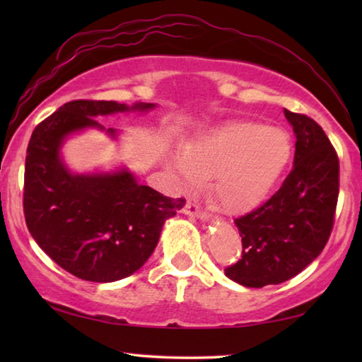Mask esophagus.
Listing matches in <instances>:
<instances>
[{"instance_id": "34e87169", "label": "esophagus", "mask_w": 362, "mask_h": 362, "mask_svg": "<svg viewBox=\"0 0 362 362\" xmlns=\"http://www.w3.org/2000/svg\"><path fill=\"white\" fill-rule=\"evenodd\" d=\"M183 212L187 214V216H192V217H198L201 220H209L211 216L207 212H204L203 209H199L198 204H194L193 201H188V203L185 204V207H183Z\"/></svg>"}]
</instances>
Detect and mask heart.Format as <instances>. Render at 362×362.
Returning <instances> with one entry per match:
<instances>
[{
  "label": "heart",
  "instance_id": "b5f03b06",
  "mask_svg": "<svg viewBox=\"0 0 362 362\" xmlns=\"http://www.w3.org/2000/svg\"><path fill=\"white\" fill-rule=\"evenodd\" d=\"M291 156V139L279 127L230 121L189 139L183 151L168 156V166L188 187L212 177L216 203L228 214H246L268 198Z\"/></svg>",
  "mask_w": 362,
  "mask_h": 362
}]
</instances>
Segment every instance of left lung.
<instances>
[{
	"mask_svg": "<svg viewBox=\"0 0 362 362\" xmlns=\"http://www.w3.org/2000/svg\"><path fill=\"white\" fill-rule=\"evenodd\" d=\"M296 134L293 169L259 209L235 220L243 257L225 274L246 287L279 284L322 252L339 199V158L326 132L306 115L284 110Z\"/></svg>",
	"mask_w": 362,
	"mask_h": 362,
	"instance_id": "left-lung-1",
	"label": "left lung"
}]
</instances>
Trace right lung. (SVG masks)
<instances>
[{"instance_id": "add662e5", "label": "right lung", "mask_w": 362, "mask_h": 362, "mask_svg": "<svg viewBox=\"0 0 362 362\" xmlns=\"http://www.w3.org/2000/svg\"><path fill=\"white\" fill-rule=\"evenodd\" d=\"M155 103L73 100L35 127L25 158L23 214L38 246L73 276L113 283L131 276L153 254L163 225L185 199L140 185L126 168L76 174L62 158L65 140L84 129H105L97 116L148 112Z\"/></svg>"}]
</instances>
